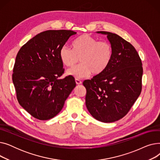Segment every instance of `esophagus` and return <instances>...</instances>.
<instances>
[{"mask_svg":"<svg viewBox=\"0 0 160 160\" xmlns=\"http://www.w3.org/2000/svg\"><path fill=\"white\" fill-rule=\"evenodd\" d=\"M75 82H76V83H77V85H80V84H82V82H81L80 80L77 79V78L75 79Z\"/></svg>","mask_w":160,"mask_h":160,"instance_id":"34e87169","label":"esophagus"}]
</instances>
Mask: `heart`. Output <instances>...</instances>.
<instances>
[{
  "label": "heart",
  "instance_id": "obj_1",
  "mask_svg": "<svg viewBox=\"0 0 160 160\" xmlns=\"http://www.w3.org/2000/svg\"><path fill=\"white\" fill-rule=\"evenodd\" d=\"M113 49L108 41H98L89 34H83L73 42V49L63 45L60 50V58L67 67H72L80 58V64L66 71V74L77 78L88 77L91 73L98 75L110 65Z\"/></svg>",
  "mask_w": 160,
  "mask_h": 160
}]
</instances>
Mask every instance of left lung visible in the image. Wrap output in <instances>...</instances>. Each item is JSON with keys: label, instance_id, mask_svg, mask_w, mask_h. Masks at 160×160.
I'll return each instance as SVG.
<instances>
[{"label": "left lung", "instance_id": "obj_1", "mask_svg": "<svg viewBox=\"0 0 160 160\" xmlns=\"http://www.w3.org/2000/svg\"><path fill=\"white\" fill-rule=\"evenodd\" d=\"M97 33L107 36L113 56L102 73L83 82L87 91L86 105L95 119L113 122L127 114L141 93L142 63L136 48L119 36Z\"/></svg>", "mask_w": 160, "mask_h": 160}]
</instances>
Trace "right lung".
Listing matches in <instances>:
<instances>
[{
	"label": "right lung",
	"mask_w": 160,
	"mask_h": 160,
	"mask_svg": "<svg viewBox=\"0 0 160 160\" xmlns=\"http://www.w3.org/2000/svg\"><path fill=\"white\" fill-rule=\"evenodd\" d=\"M77 32L47 30L30 39L15 58L12 80L19 104L32 117L48 120L60 113L76 86L63 73L60 50Z\"/></svg>",
	"instance_id": "add662e5"
}]
</instances>
